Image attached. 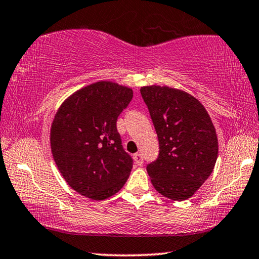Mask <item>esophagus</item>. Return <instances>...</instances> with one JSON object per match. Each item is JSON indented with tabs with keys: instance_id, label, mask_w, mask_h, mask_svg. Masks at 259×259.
<instances>
[{
	"instance_id": "34e87169",
	"label": "esophagus",
	"mask_w": 259,
	"mask_h": 259,
	"mask_svg": "<svg viewBox=\"0 0 259 259\" xmlns=\"http://www.w3.org/2000/svg\"><path fill=\"white\" fill-rule=\"evenodd\" d=\"M134 159H135V161H136L137 165H143V163H144V158H143V154L142 153H136V154H135Z\"/></svg>"
}]
</instances>
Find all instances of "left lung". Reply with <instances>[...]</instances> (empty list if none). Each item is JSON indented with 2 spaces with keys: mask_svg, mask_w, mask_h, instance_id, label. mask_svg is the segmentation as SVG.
Segmentation results:
<instances>
[{
  "mask_svg": "<svg viewBox=\"0 0 259 259\" xmlns=\"http://www.w3.org/2000/svg\"><path fill=\"white\" fill-rule=\"evenodd\" d=\"M159 142L156 160L146 165L157 192L183 201L213 172L219 145L204 107L186 92L169 87L141 88Z\"/></svg>",
  "mask_w": 259,
  "mask_h": 259,
  "instance_id": "1",
  "label": "left lung"
}]
</instances>
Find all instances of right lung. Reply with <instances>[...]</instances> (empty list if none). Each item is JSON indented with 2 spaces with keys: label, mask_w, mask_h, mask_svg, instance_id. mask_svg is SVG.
<instances>
[{
  "label": "right lung",
  "mask_w": 259,
  "mask_h": 259,
  "mask_svg": "<svg viewBox=\"0 0 259 259\" xmlns=\"http://www.w3.org/2000/svg\"><path fill=\"white\" fill-rule=\"evenodd\" d=\"M133 90L100 81L74 93L57 111L51 149L64 179L93 200L114 195L128 180L134 159L122 145L116 122Z\"/></svg>",
  "instance_id": "right-lung-1"
}]
</instances>
